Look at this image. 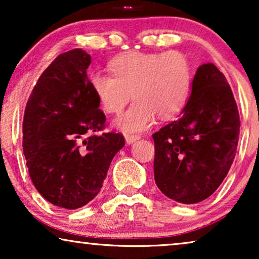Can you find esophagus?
I'll return each instance as SVG.
<instances>
[{
	"label": "esophagus",
	"mask_w": 259,
	"mask_h": 259,
	"mask_svg": "<svg viewBox=\"0 0 259 259\" xmlns=\"http://www.w3.org/2000/svg\"><path fill=\"white\" fill-rule=\"evenodd\" d=\"M125 138H126V143L127 144H132V143H134V141L139 140L140 136H137V134H136V136H134V134H127Z\"/></svg>",
	"instance_id": "obj_1"
}]
</instances>
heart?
I'll return each mask as SVG.
<instances>
[{"label": "heart", "instance_id": "heart-1", "mask_svg": "<svg viewBox=\"0 0 259 259\" xmlns=\"http://www.w3.org/2000/svg\"><path fill=\"white\" fill-rule=\"evenodd\" d=\"M111 74L95 72L90 82L106 113L119 114L136 99L127 112L116 120L126 132H141L159 119L178 115L189 100L192 87V67L177 51L160 53L127 52L109 63Z\"/></svg>", "mask_w": 259, "mask_h": 259}]
</instances>
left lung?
I'll use <instances>...</instances> for the list:
<instances>
[{"instance_id":"left-lung-1","label":"left lung","mask_w":259,"mask_h":259,"mask_svg":"<svg viewBox=\"0 0 259 259\" xmlns=\"http://www.w3.org/2000/svg\"><path fill=\"white\" fill-rule=\"evenodd\" d=\"M239 127L238 108L224 74L213 63L200 66L178 119L152 134L159 190L183 204L210 197L231 167Z\"/></svg>"}]
</instances>
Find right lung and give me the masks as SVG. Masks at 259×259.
Wrapping results in <instances>:
<instances>
[{
    "mask_svg": "<svg viewBox=\"0 0 259 259\" xmlns=\"http://www.w3.org/2000/svg\"><path fill=\"white\" fill-rule=\"evenodd\" d=\"M82 49L60 54L28 99L23 116V153L38 193L74 210L100 192L112 159L125 146L121 133L97 134L106 127Z\"/></svg>",
    "mask_w": 259,
    "mask_h": 259,
    "instance_id": "obj_1",
    "label": "right lung"
}]
</instances>
